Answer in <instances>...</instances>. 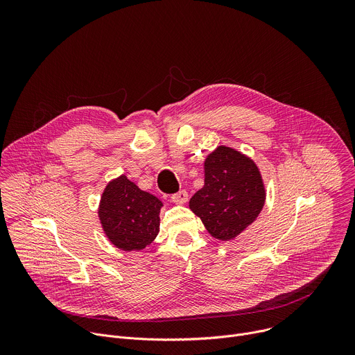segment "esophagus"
I'll return each instance as SVG.
<instances>
[{
	"label": "esophagus",
	"mask_w": 355,
	"mask_h": 355,
	"mask_svg": "<svg viewBox=\"0 0 355 355\" xmlns=\"http://www.w3.org/2000/svg\"><path fill=\"white\" fill-rule=\"evenodd\" d=\"M171 199H173L174 204L184 205V204H187V200H188V192L187 191H180L178 193H174L171 196Z\"/></svg>",
	"instance_id": "34e87169"
}]
</instances>
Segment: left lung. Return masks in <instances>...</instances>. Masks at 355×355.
Listing matches in <instances>:
<instances>
[{"label": "left lung", "mask_w": 355, "mask_h": 355, "mask_svg": "<svg viewBox=\"0 0 355 355\" xmlns=\"http://www.w3.org/2000/svg\"><path fill=\"white\" fill-rule=\"evenodd\" d=\"M205 185L189 200V209L208 233L222 241L237 237L257 219L266 204L260 168L227 146L216 147L204 163Z\"/></svg>", "instance_id": "left-lung-1"}]
</instances>
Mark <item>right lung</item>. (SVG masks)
<instances>
[{"label":"right lung","instance_id":"right-lung-1","mask_svg":"<svg viewBox=\"0 0 355 355\" xmlns=\"http://www.w3.org/2000/svg\"><path fill=\"white\" fill-rule=\"evenodd\" d=\"M163 202L126 175L110 181L101 195L98 218L108 240L123 251H140L160 232Z\"/></svg>","mask_w":355,"mask_h":355}]
</instances>
